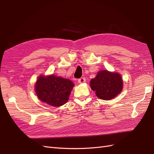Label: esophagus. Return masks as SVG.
<instances>
[{
  "label": "esophagus",
  "instance_id": "esophagus-1",
  "mask_svg": "<svg viewBox=\"0 0 154 154\" xmlns=\"http://www.w3.org/2000/svg\"><path fill=\"white\" fill-rule=\"evenodd\" d=\"M84 82H85V78H80L78 80V83H84Z\"/></svg>",
  "mask_w": 154,
  "mask_h": 154
}]
</instances>
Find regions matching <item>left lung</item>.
<instances>
[{"label":"left lung","instance_id":"left-lung-1","mask_svg":"<svg viewBox=\"0 0 154 154\" xmlns=\"http://www.w3.org/2000/svg\"><path fill=\"white\" fill-rule=\"evenodd\" d=\"M123 82L122 76L117 72L103 70L97 72L91 80L90 86L96 92V96L103 100L113 99L122 91Z\"/></svg>","mask_w":154,"mask_h":154}]
</instances>
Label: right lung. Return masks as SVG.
<instances>
[{
  "label": "right lung",
  "instance_id": "add662e5",
  "mask_svg": "<svg viewBox=\"0 0 154 154\" xmlns=\"http://www.w3.org/2000/svg\"><path fill=\"white\" fill-rule=\"evenodd\" d=\"M74 86V83L69 79L51 74L39 76L35 88L40 100L58 107L67 103Z\"/></svg>",
  "mask_w": 154,
  "mask_h": 154
}]
</instances>
